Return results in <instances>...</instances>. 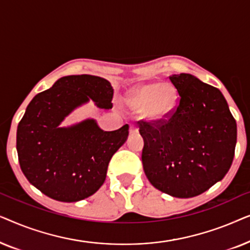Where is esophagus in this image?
<instances>
[{"instance_id":"1","label":"esophagus","mask_w":250,"mask_h":250,"mask_svg":"<svg viewBox=\"0 0 250 250\" xmlns=\"http://www.w3.org/2000/svg\"><path fill=\"white\" fill-rule=\"evenodd\" d=\"M139 132V127L134 124H132L131 126H129V133L131 134H134V133H138Z\"/></svg>"}]
</instances>
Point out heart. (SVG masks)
<instances>
[{
	"label": "heart",
	"mask_w": 250,
	"mask_h": 250,
	"mask_svg": "<svg viewBox=\"0 0 250 250\" xmlns=\"http://www.w3.org/2000/svg\"><path fill=\"white\" fill-rule=\"evenodd\" d=\"M179 94L169 84L146 83L126 92L123 104L136 114H145L149 122L160 123L170 117L175 110Z\"/></svg>",
	"instance_id": "b5f03b06"
}]
</instances>
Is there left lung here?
<instances>
[{"label": "left lung", "instance_id": "left-lung-1", "mask_svg": "<svg viewBox=\"0 0 250 250\" xmlns=\"http://www.w3.org/2000/svg\"><path fill=\"white\" fill-rule=\"evenodd\" d=\"M169 80L180 95L174 114L167 122H139L143 169L162 192L192 198L227 175L234 157L237 123L218 88L190 74Z\"/></svg>", "mask_w": 250, "mask_h": 250}]
</instances>
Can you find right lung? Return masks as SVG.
Instances as JSON below:
<instances>
[{
  "label": "right lung",
  "mask_w": 250,
  "mask_h": 250,
  "mask_svg": "<svg viewBox=\"0 0 250 250\" xmlns=\"http://www.w3.org/2000/svg\"><path fill=\"white\" fill-rule=\"evenodd\" d=\"M112 95L104 78L70 75L33 98L17 128L20 168L30 184L63 203L83 200L100 189L111 157L127 140L128 125L105 132L93 118L67 127L61 123L90 100L111 109Z\"/></svg>",
  "instance_id": "right-lung-1"
}]
</instances>
